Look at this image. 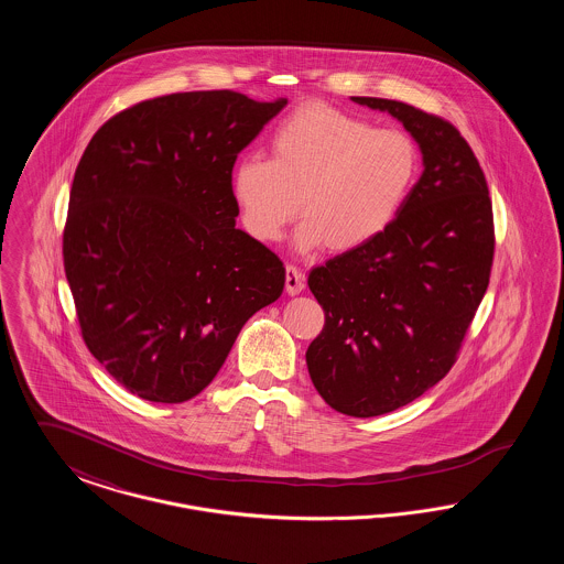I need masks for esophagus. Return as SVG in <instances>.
Masks as SVG:
<instances>
[{"label":"esophagus","mask_w":564,"mask_h":564,"mask_svg":"<svg viewBox=\"0 0 564 564\" xmlns=\"http://www.w3.org/2000/svg\"><path fill=\"white\" fill-rule=\"evenodd\" d=\"M306 283H304V274L302 270L295 269V267H288L285 269V292L290 295H297L300 292H304Z\"/></svg>","instance_id":"obj_1"}]
</instances>
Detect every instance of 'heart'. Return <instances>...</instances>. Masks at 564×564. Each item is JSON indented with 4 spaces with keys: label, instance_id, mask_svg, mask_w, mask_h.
<instances>
[{
    "label": "heart",
    "instance_id": "obj_1",
    "mask_svg": "<svg viewBox=\"0 0 564 564\" xmlns=\"http://www.w3.org/2000/svg\"><path fill=\"white\" fill-rule=\"evenodd\" d=\"M270 159L242 156L230 194L242 228L260 242L283 239L297 212V251L329 245L355 251L378 239L400 214L416 177V148L398 131L325 104L292 111L270 134Z\"/></svg>",
    "mask_w": 564,
    "mask_h": 564
}]
</instances>
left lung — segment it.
Returning <instances> with one entry per match:
<instances>
[{"instance_id":"obj_1","label":"left lung","mask_w":564,"mask_h":564,"mask_svg":"<svg viewBox=\"0 0 564 564\" xmlns=\"http://www.w3.org/2000/svg\"><path fill=\"white\" fill-rule=\"evenodd\" d=\"M350 99L402 122L423 156L393 224L308 274L325 313L306 350L311 380L327 405L368 419L448 375L488 288L495 235L482 169L451 122L402 101Z\"/></svg>"}]
</instances>
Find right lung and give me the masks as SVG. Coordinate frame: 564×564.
<instances>
[{
    "label": "right lung",
    "instance_id": "right-lung-1",
    "mask_svg": "<svg viewBox=\"0 0 564 564\" xmlns=\"http://www.w3.org/2000/svg\"><path fill=\"white\" fill-rule=\"evenodd\" d=\"M285 106L175 93L120 111L84 150L65 274L86 347L137 398L198 395L245 322L283 294V262L237 228L230 173Z\"/></svg>",
    "mask_w": 564,
    "mask_h": 564
}]
</instances>
